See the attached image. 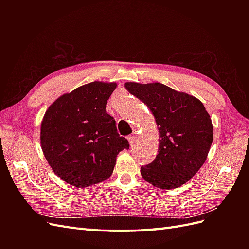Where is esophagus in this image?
<instances>
[{
	"label": "esophagus",
	"instance_id": "esophagus-1",
	"mask_svg": "<svg viewBox=\"0 0 249 249\" xmlns=\"http://www.w3.org/2000/svg\"><path fill=\"white\" fill-rule=\"evenodd\" d=\"M127 140H129L130 144H134L135 141H136V135L133 134V135H130V136H127Z\"/></svg>",
	"mask_w": 249,
	"mask_h": 249
}]
</instances>
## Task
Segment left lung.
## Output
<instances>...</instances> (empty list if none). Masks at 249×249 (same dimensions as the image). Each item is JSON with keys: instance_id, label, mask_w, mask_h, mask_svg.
Returning <instances> with one entry per match:
<instances>
[{"instance_id": "1", "label": "left lung", "mask_w": 249, "mask_h": 249, "mask_svg": "<svg viewBox=\"0 0 249 249\" xmlns=\"http://www.w3.org/2000/svg\"><path fill=\"white\" fill-rule=\"evenodd\" d=\"M124 86L149 108L159 126L158 155L141 166L142 178L161 189L187 183L206 162L213 141L212 120L205 106L196 97L161 83L127 82Z\"/></svg>"}]
</instances>
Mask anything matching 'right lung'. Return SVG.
I'll list each match as a JSON object with an SVG mask.
<instances>
[{
    "mask_svg": "<svg viewBox=\"0 0 249 249\" xmlns=\"http://www.w3.org/2000/svg\"><path fill=\"white\" fill-rule=\"evenodd\" d=\"M116 83L91 82L65 93L43 116L40 143L56 175L77 188L107 179L116 157L130 144L117 133L106 104Z\"/></svg>",
    "mask_w": 249,
    "mask_h": 249,
    "instance_id": "add662e5",
    "label": "right lung"
}]
</instances>
